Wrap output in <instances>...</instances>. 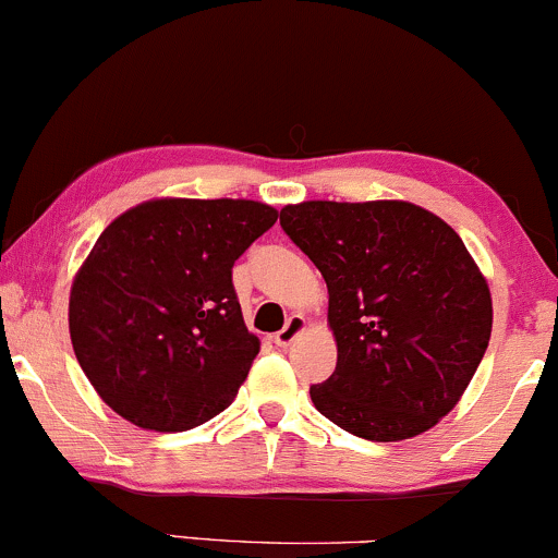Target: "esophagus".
I'll use <instances>...</instances> for the list:
<instances>
[{
  "instance_id": "1",
  "label": "esophagus",
  "mask_w": 558,
  "mask_h": 558,
  "mask_svg": "<svg viewBox=\"0 0 558 558\" xmlns=\"http://www.w3.org/2000/svg\"><path fill=\"white\" fill-rule=\"evenodd\" d=\"M304 328H306L304 315H291V317H288L286 328L275 332V343H278L280 349H288V345H291L301 336V332H304Z\"/></svg>"
}]
</instances>
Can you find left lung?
<instances>
[{"instance_id": "8db88e82", "label": "left lung", "mask_w": 558, "mask_h": 558, "mask_svg": "<svg viewBox=\"0 0 558 558\" xmlns=\"http://www.w3.org/2000/svg\"><path fill=\"white\" fill-rule=\"evenodd\" d=\"M280 226L328 283L336 373L317 412L367 440L430 430L490 341V291L457 230L409 202H301Z\"/></svg>"}]
</instances>
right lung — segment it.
<instances>
[{"mask_svg":"<svg viewBox=\"0 0 558 558\" xmlns=\"http://www.w3.org/2000/svg\"><path fill=\"white\" fill-rule=\"evenodd\" d=\"M278 209L151 198L105 228L70 288V341L96 393L144 430L183 433L230 407L259 354L235 259Z\"/></svg>","mask_w":558,"mask_h":558,"instance_id":"obj_1","label":"right lung"}]
</instances>
